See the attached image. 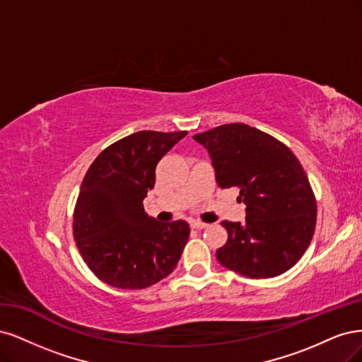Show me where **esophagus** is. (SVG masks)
Instances as JSON below:
<instances>
[{"instance_id": "obj_1", "label": "esophagus", "mask_w": 362, "mask_h": 362, "mask_svg": "<svg viewBox=\"0 0 362 362\" xmlns=\"http://www.w3.org/2000/svg\"><path fill=\"white\" fill-rule=\"evenodd\" d=\"M191 227L195 228V230H203V228L207 227V224H206V223H202V221H194V223L191 224Z\"/></svg>"}]
</instances>
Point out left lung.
Returning a JSON list of instances; mask_svg holds the SVG:
<instances>
[{
  "label": "left lung",
  "instance_id": "obj_1",
  "mask_svg": "<svg viewBox=\"0 0 362 362\" xmlns=\"http://www.w3.org/2000/svg\"><path fill=\"white\" fill-rule=\"evenodd\" d=\"M214 160L221 188H238L245 223L223 221L228 238L216 250L227 269L272 278L295 266L313 239L317 204L307 173L284 143L243 123L194 135Z\"/></svg>",
  "mask_w": 362,
  "mask_h": 362
}]
</instances>
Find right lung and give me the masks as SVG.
I'll return each mask as SVG.
<instances>
[{"label": "right lung", "instance_id": "add662e5", "mask_svg": "<svg viewBox=\"0 0 362 362\" xmlns=\"http://www.w3.org/2000/svg\"><path fill=\"white\" fill-rule=\"evenodd\" d=\"M186 131H139L102 150L87 170L74 211V238L88 269L108 286L138 290L168 276L189 238L185 221L147 216L143 200L156 167Z\"/></svg>", "mask_w": 362, "mask_h": 362}]
</instances>
